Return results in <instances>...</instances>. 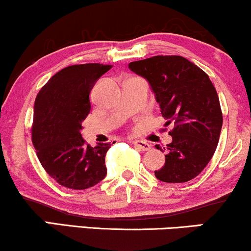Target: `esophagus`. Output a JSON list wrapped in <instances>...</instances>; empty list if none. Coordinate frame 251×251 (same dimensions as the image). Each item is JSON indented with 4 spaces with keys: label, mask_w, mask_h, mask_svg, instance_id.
<instances>
[{
    "label": "esophagus",
    "mask_w": 251,
    "mask_h": 251,
    "mask_svg": "<svg viewBox=\"0 0 251 251\" xmlns=\"http://www.w3.org/2000/svg\"><path fill=\"white\" fill-rule=\"evenodd\" d=\"M133 145H134L135 147H137L138 150H140V151H149V150H151V145L149 143H146V141L135 140V141H133Z\"/></svg>",
    "instance_id": "esophagus-1"
}]
</instances>
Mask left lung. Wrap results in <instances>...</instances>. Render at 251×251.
Returning <instances> with one entry per match:
<instances>
[{"mask_svg":"<svg viewBox=\"0 0 251 251\" xmlns=\"http://www.w3.org/2000/svg\"><path fill=\"white\" fill-rule=\"evenodd\" d=\"M128 68L149 80L166 125L174 126L156 179L168 183L194 179L213 158L222 128L219 96L209 76L181 56H154Z\"/></svg>","mask_w":251,"mask_h":251,"instance_id":"1","label":"left lung"}]
</instances>
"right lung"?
<instances>
[{
  "mask_svg": "<svg viewBox=\"0 0 251 251\" xmlns=\"http://www.w3.org/2000/svg\"><path fill=\"white\" fill-rule=\"evenodd\" d=\"M112 65L99 63L64 68L48 80L35 100L31 139L48 174L66 188L81 191L106 176L111 143L92 147L81 138V123L91 111L90 92Z\"/></svg>",
  "mask_w": 251,
  "mask_h": 251,
  "instance_id": "right-lung-1",
  "label": "right lung"
}]
</instances>
